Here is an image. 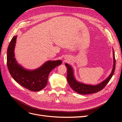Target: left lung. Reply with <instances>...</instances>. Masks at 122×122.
<instances>
[{
    "mask_svg": "<svg viewBox=\"0 0 122 122\" xmlns=\"http://www.w3.org/2000/svg\"><path fill=\"white\" fill-rule=\"evenodd\" d=\"M113 52V66L112 70L111 73L107 78L100 83L95 85L88 84L84 83L83 82L78 81L77 80L74 76V69L71 65H69L67 63L65 64V66L67 68V79L68 82L72 89L75 91L77 93L80 94L86 95L94 94L97 93L102 90L104 88L106 85L108 83L110 79L112 77L113 73L115 70L116 68V60H115V55H114V52L113 49L112 48Z\"/></svg>",
    "mask_w": 122,
    "mask_h": 122,
    "instance_id": "8db88e82",
    "label": "left lung"
}]
</instances>
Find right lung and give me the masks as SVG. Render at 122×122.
<instances>
[{"label": "right lung", "instance_id": "1", "mask_svg": "<svg viewBox=\"0 0 122 122\" xmlns=\"http://www.w3.org/2000/svg\"><path fill=\"white\" fill-rule=\"evenodd\" d=\"M17 36H14L7 50V66L13 78L21 86L33 92L42 90L47 84L50 72L61 64V60L48 61L40 67L34 70L24 68L15 57Z\"/></svg>", "mask_w": 122, "mask_h": 122}]
</instances>
